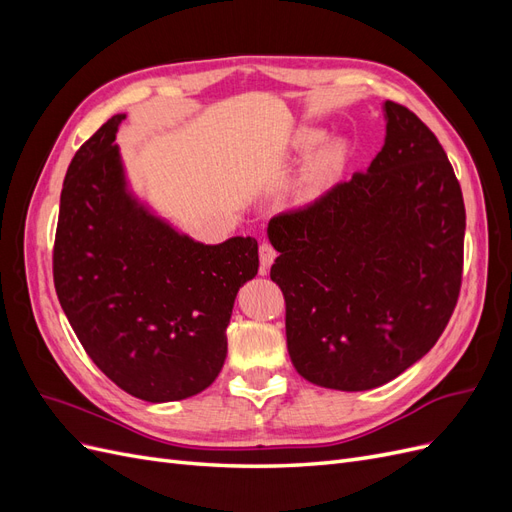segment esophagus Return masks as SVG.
I'll list each match as a JSON object with an SVG mask.
<instances>
[{"mask_svg":"<svg viewBox=\"0 0 512 512\" xmlns=\"http://www.w3.org/2000/svg\"><path fill=\"white\" fill-rule=\"evenodd\" d=\"M258 254H260V275H267L271 265H273L275 256H277V252L273 250L271 243H260Z\"/></svg>","mask_w":512,"mask_h":512,"instance_id":"esophagus-1","label":"esophagus"}]
</instances>
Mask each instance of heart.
<instances>
[{"instance_id": "1", "label": "heart", "mask_w": 512, "mask_h": 512, "mask_svg": "<svg viewBox=\"0 0 512 512\" xmlns=\"http://www.w3.org/2000/svg\"><path fill=\"white\" fill-rule=\"evenodd\" d=\"M316 143H318L316 132H305V134H299L297 138H294V147H297L299 151L312 149ZM339 162H342V151H339V147L333 143L322 145L314 153L312 162H309V183L318 185L322 181H327L339 168Z\"/></svg>"}]
</instances>
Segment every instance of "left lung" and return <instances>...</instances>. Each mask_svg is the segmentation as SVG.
<instances>
[{"mask_svg": "<svg viewBox=\"0 0 512 512\" xmlns=\"http://www.w3.org/2000/svg\"><path fill=\"white\" fill-rule=\"evenodd\" d=\"M384 119L367 173L267 228L290 361L324 389L369 391L404 374L459 297L466 207L453 166L406 106L386 100Z\"/></svg>", "mask_w": 512, "mask_h": 512, "instance_id": "8db88e82", "label": "left lung"}]
</instances>
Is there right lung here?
<instances>
[{
    "mask_svg": "<svg viewBox=\"0 0 512 512\" xmlns=\"http://www.w3.org/2000/svg\"><path fill=\"white\" fill-rule=\"evenodd\" d=\"M123 119H108L68 166L53 280L89 359L119 389L162 404L218 378L232 305L258 273V243L205 245L141 203L115 145Z\"/></svg>",
    "mask_w": 512,
    "mask_h": 512,
    "instance_id": "1",
    "label": "right lung"
}]
</instances>
